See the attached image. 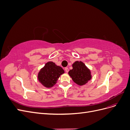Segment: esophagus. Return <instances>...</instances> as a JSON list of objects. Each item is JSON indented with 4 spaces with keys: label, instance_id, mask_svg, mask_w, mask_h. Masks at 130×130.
Segmentation results:
<instances>
[{
    "label": "esophagus",
    "instance_id": "esophagus-1",
    "mask_svg": "<svg viewBox=\"0 0 130 130\" xmlns=\"http://www.w3.org/2000/svg\"><path fill=\"white\" fill-rule=\"evenodd\" d=\"M64 69H65V71H66V73H68V72H69V69H68V68L66 67V68H65Z\"/></svg>",
    "mask_w": 130,
    "mask_h": 130
}]
</instances>
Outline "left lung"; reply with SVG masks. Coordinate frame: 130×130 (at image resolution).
Returning <instances> with one entry per match:
<instances>
[{"label": "left lung", "mask_w": 130, "mask_h": 130, "mask_svg": "<svg viewBox=\"0 0 130 130\" xmlns=\"http://www.w3.org/2000/svg\"><path fill=\"white\" fill-rule=\"evenodd\" d=\"M73 69L68 74L73 81L76 84L82 86L87 83L91 79L90 70L81 61H76L73 64Z\"/></svg>", "instance_id": "1"}]
</instances>
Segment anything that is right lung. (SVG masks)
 <instances>
[{"instance_id":"right-lung-1","label":"right lung","mask_w":130,"mask_h":130,"mask_svg":"<svg viewBox=\"0 0 130 130\" xmlns=\"http://www.w3.org/2000/svg\"><path fill=\"white\" fill-rule=\"evenodd\" d=\"M64 73V70L61 67L56 66L53 62H48L38 73V78L44 87L50 88L56 84L59 77Z\"/></svg>"}]
</instances>
